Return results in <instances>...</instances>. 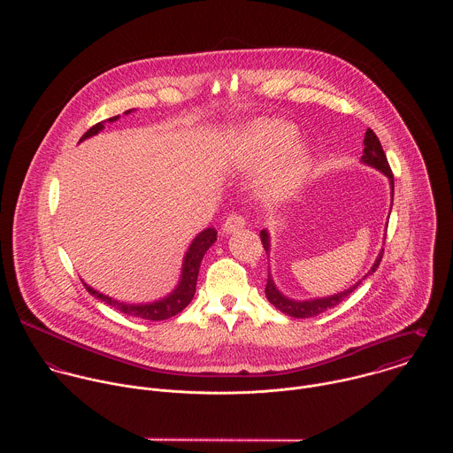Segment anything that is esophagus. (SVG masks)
I'll return each instance as SVG.
<instances>
[{
    "instance_id": "obj_1",
    "label": "esophagus",
    "mask_w": 453,
    "mask_h": 453,
    "mask_svg": "<svg viewBox=\"0 0 453 453\" xmlns=\"http://www.w3.org/2000/svg\"><path fill=\"white\" fill-rule=\"evenodd\" d=\"M244 225H246V221H244V218H242L241 214H230V216L225 219L221 230H223V234H234V232L244 228Z\"/></svg>"
}]
</instances>
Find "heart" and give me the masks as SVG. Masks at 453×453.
Listing matches in <instances>:
<instances>
[{
  "mask_svg": "<svg viewBox=\"0 0 453 453\" xmlns=\"http://www.w3.org/2000/svg\"><path fill=\"white\" fill-rule=\"evenodd\" d=\"M296 141L298 132L288 122L268 119L251 122L232 137L228 148L230 164L242 171H259L289 151ZM309 164L311 157L303 150L285 155L270 171L263 192L270 200L289 198L302 187Z\"/></svg>",
  "mask_w": 453,
  "mask_h": 453,
  "instance_id": "1",
  "label": "heart"
}]
</instances>
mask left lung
<instances>
[{
    "label": "left lung",
    "instance_id": "obj_1",
    "mask_svg": "<svg viewBox=\"0 0 453 453\" xmlns=\"http://www.w3.org/2000/svg\"><path fill=\"white\" fill-rule=\"evenodd\" d=\"M361 162L380 171L386 178L388 180V187H390V209H392V198H394V176H392V171L388 167V157L382 150V144L379 141V137L375 135V132L372 129L366 130L365 134V150H363V157H361ZM259 237H261V244L266 251V255H270V234L268 230H261L259 232ZM382 255H384V250L379 253V257L375 259V263L372 265V268L368 270V273H365L363 279H359L356 284H352L350 288H347L345 291H340L336 295H329V296H323V298H312V300H293L289 296H286L284 293L279 291V288L275 286L273 279H272V273L268 270V279H266V286H265V295L268 298V302L279 309L280 312L291 316V318H298V319H305V318H314V316H319L326 312L327 309H333L336 307L340 302H343L368 275H372L380 261H382Z\"/></svg>",
    "mask_w": 453,
    "mask_h": 453
}]
</instances>
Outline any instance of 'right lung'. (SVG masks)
<instances>
[{"label": "right lung", "instance_id": "right-lung-1", "mask_svg": "<svg viewBox=\"0 0 453 453\" xmlns=\"http://www.w3.org/2000/svg\"><path fill=\"white\" fill-rule=\"evenodd\" d=\"M134 110H127L126 115L132 113ZM120 119V115L117 117H111L108 120H103L99 124H96L94 127L87 130L80 142L99 134L101 130L104 129V124L106 122H117ZM216 237H218V232L214 228H205L202 230L194 241L190 244V248L187 250L185 253V258H183V266H181V275H180V280L176 284V288L164 298L160 300H155V302H148V303H129V302H120V300H115L104 293H99L97 289H94L92 286H88L87 282H83V286L87 288V291L96 296L97 300L104 302L106 305H110L111 309L130 316V318H139V319H146V321H164V319H169L176 314H180L194 298L195 288H196V277H198V268H200V263L203 255L207 253V250L216 242Z\"/></svg>", "mask_w": 453, "mask_h": 453}]
</instances>
